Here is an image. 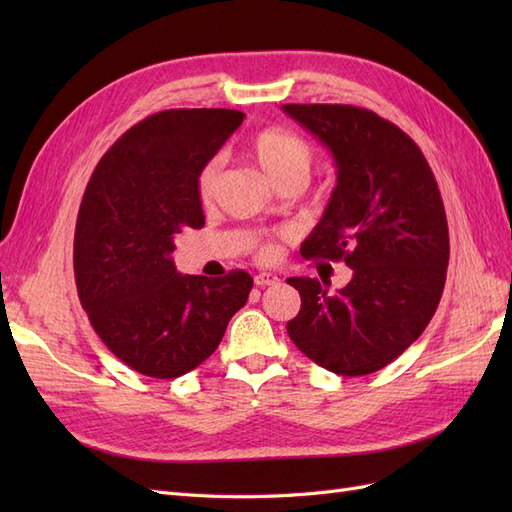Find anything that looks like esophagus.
Here are the masks:
<instances>
[{
	"mask_svg": "<svg viewBox=\"0 0 512 512\" xmlns=\"http://www.w3.org/2000/svg\"><path fill=\"white\" fill-rule=\"evenodd\" d=\"M277 282H280V277H277L275 273H258V275L254 277V284H256V286H260V288H265V286H275Z\"/></svg>",
	"mask_w": 512,
	"mask_h": 512,
	"instance_id": "34e87169",
	"label": "esophagus"
}]
</instances>
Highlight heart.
<instances>
[{
    "label": "heart",
    "instance_id": "b5f03b06",
    "mask_svg": "<svg viewBox=\"0 0 512 512\" xmlns=\"http://www.w3.org/2000/svg\"><path fill=\"white\" fill-rule=\"evenodd\" d=\"M247 153L254 164L265 173L275 185L286 181L305 183L309 170L314 164V149L305 138L284 128H265L250 141ZM218 179H220V164L218 160H209L196 177V196L200 205L209 207L215 194H218ZM258 256L269 258L273 256V245L267 241L258 243Z\"/></svg>",
    "mask_w": 512,
    "mask_h": 512
}]
</instances>
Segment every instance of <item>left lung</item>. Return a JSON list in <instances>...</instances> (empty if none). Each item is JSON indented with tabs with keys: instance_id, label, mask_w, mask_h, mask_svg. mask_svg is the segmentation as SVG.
Segmentation results:
<instances>
[{
	"instance_id": "obj_1",
	"label": "left lung",
	"mask_w": 512,
	"mask_h": 512,
	"mask_svg": "<svg viewBox=\"0 0 512 512\" xmlns=\"http://www.w3.org/2000/svg\"><path fill=\"white\" fill-rule=\"evenodd\" d=\"M327 145L337 185L307 260H344L352 280L329 294L290 277L301 309L286 331L307 359L339 376L374 374L410 348L433 318L448 267V224L436 177L395 123L350 104H284Z\"/></svg>"
}]
</instances>
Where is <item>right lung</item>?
Returning a JSON list of instances; mask_svg holds the SVG:
<instances>
[{
	"label": "right lung",
	"mask_w": 512,
	"mask_h": 512,
	"mask_svg": "<svg viewBox=\"0 0 512 512\" xmlns=\"http://www.w3.org/2000/svg\"><path fill=\"white\" fill-rule=\"evenodd\" d=\"M241 111L170 108L138 121L91 175L74 230V280L91 327L119 361L149 378L188 374L220 346L252 275H181L175 237L203 228L196 177Z\"/></svg>",
	"instance_id": "obj_1"
}]
</instances>
